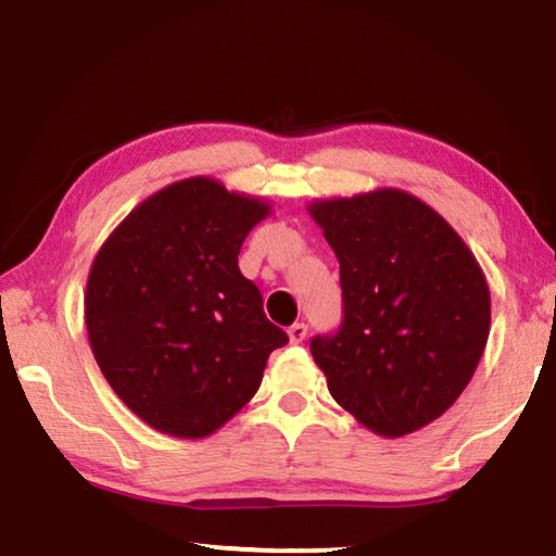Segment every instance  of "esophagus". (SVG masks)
Returning a JSON list of instances; mask_svg holds the SVG:
<instances>
[{
    "label": "esophagus",
    "mask_w": 556,
    "mask_h": 556,
    "mask_svg": "<svg viewBox=\"0 0 556 556\" xmlns=\"http://www.w3.org/2000/svg\"><path fill=\"white\" fill-rule=\"evenodd\" d=\"M305 336H307V326H305V323H293V326L288 328V338H290V343H293V345L303 343Z\"/></svg>",
    "instance_id": "1"
}]
</instances>
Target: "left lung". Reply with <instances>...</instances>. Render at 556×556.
Masks as SVG:
<instances>
[{"label": "left lung", "mask_w": 556, "mask_h": 556, "mask_svg": "<svg viewBox=\"0 0 556 556\" xmlns=\"http://www.w3.org/2000/svg\"><path fill=\"white\" fill-rule=\"evenodd\" d=\"M336 251L343 323L311 340L340 407L382 438L445 413L472 380L490 336L484 273L438 211L400 189L315 201Z\"/></svg>", "instance_id": "8db88e82"}]
</instances>
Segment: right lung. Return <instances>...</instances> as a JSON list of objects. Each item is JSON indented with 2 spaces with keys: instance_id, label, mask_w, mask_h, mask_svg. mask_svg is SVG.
Returning a JSON list of instances; mask_svg holds the SVG:
<instances>
[{
  "instance_id": "add662e5",
  "label": "right lung",
  "mask_w": 556,
  "mask_h": 556,
  "mask_svg": "<svg viewBox=\"0 0 556 556\" xmlns=\"http://www.w3.org/2000/svg\"><path fill=\"white\" fill-rule=\"evenodd\" d=\"M268 213L266 201L193 176L139 203L93 258L84 295L93 357L153 430L208 438L288 343L238 268L245 236Z\"/></svg>"
}]
</instances>
